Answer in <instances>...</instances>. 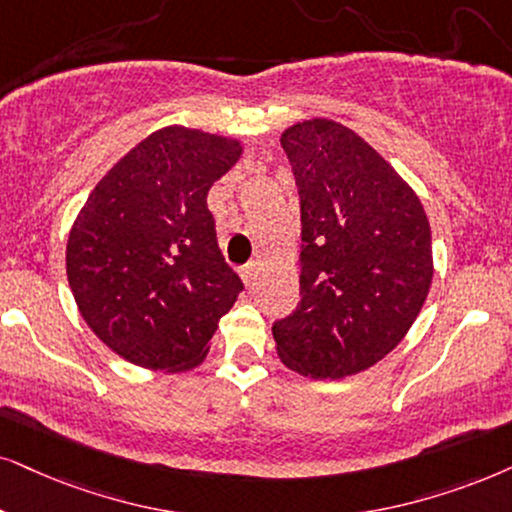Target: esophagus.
Returning a JSON list of instances; mask_svg holds the SVG:
<instances>
[{
    "mask_svg": "<svg viewBox=\"0 0 512 512\" xmlns=\"http://www.w3.org/2000/svg\"><path fill=\"white\" fill-rule=\"evenodd\" d=\"M257 271H260V262L257 260H250L248 264H245V267L241 269V276H243V281L245 283H252L257 278Z\"/></svg>",
    "mask_w": 512,
    "mask_h": 512,
    "instance_id": "1",
    "label": "esophagus"
}]
</instances>
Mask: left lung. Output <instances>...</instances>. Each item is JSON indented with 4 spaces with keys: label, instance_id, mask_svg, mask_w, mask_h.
Here are the masks:
<instances>
[{
    "label": "left lung",
    "instance_id": "left-lung-1",
    "mask_svg": "<svg viewBox=\"0 0 512 512\" xmlns=\"http://www.w3.org/2000/svg\"><path fill=\"white\" fill-rule=\"evenodd\" d=\"M300 196V302L271 326L290 371L338 380L399 345L432 283V236L409 184L333 120L288 127Z\"/></svg>",
    "mask_w": 512,
    "mask_h": 512
}]
</instances>
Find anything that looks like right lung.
Here are the masks:
<instances>
[{"label": "right lung", "instance_id": "add662e5", "mask_svg": "<svg viewBox=\"0 0 512 512\" xmlns=\"http://www.w3.org/2000/svg\"><path fill=\"white\" fill-rule=\"evenodd\" d=\"M241 151L200 129H158L108 170L77 215L70 290L87 326L129 364L198 366L243 290L208 210L210 186Z\"/></svg>", "mask_w": 512, "mask_h": 512}]
</instances>
